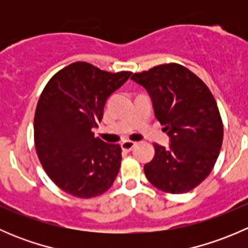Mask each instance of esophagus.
<instances>
[{
    "label": "esophagus",
    "instance_id": "esophagus-1",
    "mask_svg": "<svg viewBox=\"0 0 248 248\" xmlns=\"http://www.w3.org/2000/svg\"><path fill=\"white\" fill-rule=\"evenodd\" d=\"M137 142L132 141V140H124V141L121 142L122 150H126V151H131L134 146H136Z\"/></svg>",
    "mask_w": 248,
    "mask_h": 248
}]
</instances>
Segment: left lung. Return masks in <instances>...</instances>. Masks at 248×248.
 <instances>
[{"label": "left lung", "mask_w": 248, "mask_h": 248, "mask_svg": "<svg viewBox=\"0 0 248 248\" xmlns=\"http://www.w3.org/2000/svg\"><path fill=\"white\" fill-rule=\"evenodd\" d=\"M131 79L147 91L170 140L169 147L154 144V158L144 166L147 180L167 193L191 191L211 172L223 141L214 96L202 80L177 63L156 66Z\"/></svg>", "instance_id": "obj_1"}]
</instances>
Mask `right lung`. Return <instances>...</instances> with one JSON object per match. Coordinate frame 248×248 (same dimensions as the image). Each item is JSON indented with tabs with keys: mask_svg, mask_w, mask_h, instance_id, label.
I'll use <instances>...</instances> for the list:
<instances>
[{
	"mask_svg": "<svg viewBox=\"0 0 248 248\" xmlns=\"http://www.w3.org/2000/svg\"><path fill=\"white\" fill-rule=\"evenodd\" d=\"M131 74L74 62L44 87L34 114V145L47 176L62 191L92 198L111 187L121 166V146L96 138L93 129L107 99Z\"/></svg>",
	"mask_w": 248,
	"mask_h": 248,
	"instance_id": "obj_1",
	"label": "right lung"
}]
</instances>
